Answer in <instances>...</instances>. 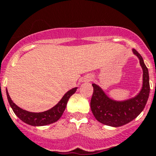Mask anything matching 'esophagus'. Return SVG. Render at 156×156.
Returning <instances> with one entry per match:
<instances>
[{
    "label": "esophagus",
    "mask_w": 156,
    "mask_h": 156,
    "mask_svg": "<svg viewBox=\"0 0 156 156\" xmlns=\"http://www.w3.org/2000/svg\"><path fill=\"white\" fill-rule=\"evenodd\" d=\"M93 80V77L91 75H87L86 77L84 78V82H90V81Z\"/></svg>",
    "instance_id": "obj_1"
}]
</instances>
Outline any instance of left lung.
I'll use <instances>...</instances> for the list:
<instances>
[{
  "label": "left lung",
  "mask_w": 156,
  "mask_h": 156,
  "mask_svg": "<svg viewBox=\"0 0 156 156\" xmlns=\"http://www.w3.org/2000/svg\"><path fill=\"white\" fill-rule=\"evenodd\" d=\"M132 53L140 60L143 69V84L140 91L132 98L115 100L110 98L98 85L93 83L94 93L90 101L91 111L98 122L118 127L131 122L144 111L150 93L149 73L142 56L135 49Z\"/></svg>",
  "instance_id": "obj_1"
}]
</instances>
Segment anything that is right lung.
<instances>
[{"instance_id": "right-lung-1", "label": "right lung", "mask_w": 156, "mask_h": 156, "mask_svg": "<svg viewBox=\"0 0 156 156\" xmlns=\"http://www.w3.org/2000/svg\"><path fill=\"white\" fill-rule=\"evenodd\" d=\"M77 89H78V87H74L73 89L67 91L66 93L63 95L62 99L54 107L49 109L47 111H43V112H38V113L27 111L21 109L18 106H16L10 98L7 89H6V94H7V98H8L10 107L12 109L15 115L21 121H23L24 122L29 124L30 126H41L54 123L62 117V115L63 112L66 107L68 100L75 93Z\"/></svg>"}]
</instances>
